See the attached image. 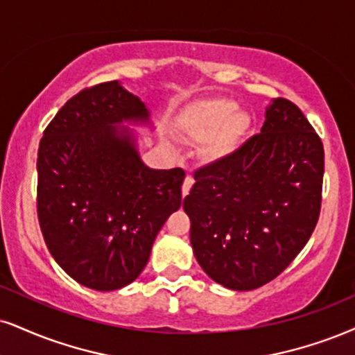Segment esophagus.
<instances>
[{"mask_svg":"<svg viewBox=\"0 0 355 355\" xmlns=\"http://www.w3.org/2000/svg\"><path fill=\"white\" fill-rule=\"evenodd\" d=\"M193 177H191V175H187V178H185V182H183V185H182V195L183 196H187L190 193V189H191V185H193Z\"/></svg>","mask_w":355,"mask_h":355,"instance_id":"1","label":"esophagus"}]
</instances>
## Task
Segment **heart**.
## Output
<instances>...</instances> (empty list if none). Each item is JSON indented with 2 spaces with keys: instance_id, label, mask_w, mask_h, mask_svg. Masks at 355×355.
<instances>
[{
  "instance_id": "obj_1",
  "label": "heart",
  "mask_w": 355,
  "mask_h": 355,
  "mask_svg": "<svg viewBox=\"0 0 355 355\" xmlns=\"http://www.w3.org/2000/svg\"><path fill=\"white\" fill-rule=\"evenodd\" d=\"M178 125L195 142H203L202 155L207 162H221L238 150L250 130L251 119L236 109L234 101L205 99L183 110Z\"/></svg>"
}]
</instances>
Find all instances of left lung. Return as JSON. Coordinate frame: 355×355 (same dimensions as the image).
<instances>
[{
    "label": "left lung",
    "mask_w": 355,
    "mask_h": 355,
    "mask_svg": "<svg viewBox=\"0 0 355 355\" xmlns=\"http://www.w3.org/2000/svg\"><path fill=\"white\" fill-rule=\"evenodd\" d=\"M322 175L321 139L293 102L272 99L261 132L200 168L183 200L202 270L233 291L275 279L314 232Z\"/></svg>",
    "instance_id": "1"
}]
</instances>
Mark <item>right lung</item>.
<instances>
[{"label":"right lung","instance_id":"right-lung-1","mask_svg":"<svg viewBox=\"0 0 355 355\" xmlns=\"http://www.w3.org/2000/svg\"><path fill=\"white\" fill-rule=\"evenodd\" d=\"M150 110L119 80L64 104L37 152V218L55 263L85 288L115 291L147 266L182 205V168L145 165L139 134Z\"/></svg>","mask_w":355,"mask_h":355}]
</instances>
